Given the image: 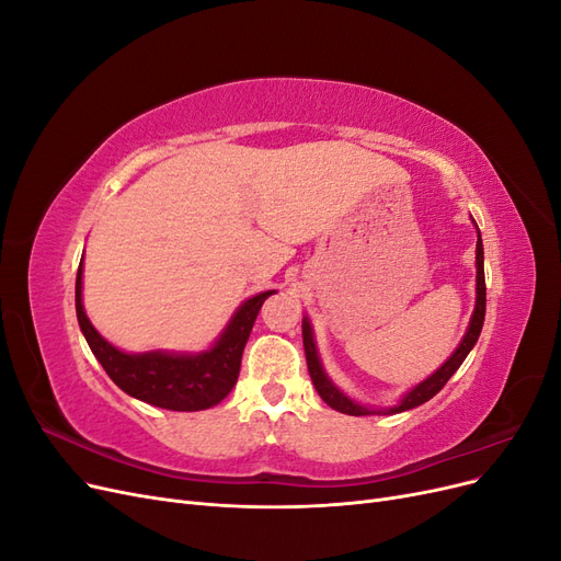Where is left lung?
<instances>
[{"mask_svg":"<svg viewBox=\"0 0 561 561\" xmlns=\"http://www.w3.org/2000/svg\"><path fill=\"white\" fill-rule=\"evenodd\" d=\"M484 311H486V285H484V248H482V239L478 236V304H474V311H472V320H470V328L463 336V342L458 344V348L454 351L451 358L439 367L435 375H431L426 381H421L416 388H412L410 393L404 396V400L390 410V414H398L404 410H412V407H419L423 402H428L433 396H437L439 390L445 388V383L451 379L454 371L461 367V363L466 360V355L470 353V348L478 342V336L482 332L484 325ZM301 336H304V353H307V365H309V375L311 381L318 390V396L325 400L332 410L342 412V414H351V416H365V414H383V412H371L367 407L358 404L348 400L342 390L334 388L332 381L325 377V371H322V365L318 360V351L313 344V334H311V325L309 320L301 322Z\"/></svg>","mask_w":561,"mask_h":561,"instance_id":"left-lung-1","label":"left lung"}]
</instances>
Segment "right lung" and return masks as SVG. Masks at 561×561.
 <instances>
[{
	"label": "right lung",
	"mask_w": 561,
	"mask_h": 561,
	"mask_svg": "<svg viewBox=\"0 0 561 561\" xmlns=\"http://www.w3.org/2000/svg\"><path fill=\"white\" fill-rule=\"evenodd\" d=\"M268 295H274V290L248 299L236 311L219 342L201 355H168L159 351L130 355L105 342L81 307V264L77 271L75 301L79 328L93 355L124 393L163 410L198 412L222 402L236 386L245 342Z\"/></svg>",
	"instance_id": "1"
}]
</instances>
